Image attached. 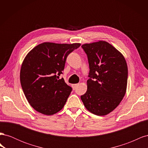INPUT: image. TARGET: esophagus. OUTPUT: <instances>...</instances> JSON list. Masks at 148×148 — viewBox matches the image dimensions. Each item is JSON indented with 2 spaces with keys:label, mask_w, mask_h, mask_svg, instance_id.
I'll return each mask as SVG.
<instances>
[{
  "label": "esophagus",
  "mask_w": 148,
  "mask_h": 148,
  "mask_svg": "<svg viewBox=\"0 0 148 148\" xmlns=\"http://www.w3.org/2000/svg\"><path fill=\"white\" fill-rule=\"evenodd\" d=\"M78 85V84H72L73 89H76V88L77 87Z\"/></svg>",
  "instance_id": "1"
}]
</instances>
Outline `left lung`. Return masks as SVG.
I'll use <instances>...</instances> for the list:
<instances>
[{"instance_id": "8db88e82", "label": "left lung", "mask_w": 148, "mask_h": 148, "mask_svg": "<svg viewBox=\"0 0 148 148\" xmlns=\"http://www.w3.org/2000/svg\"><path fill=\"white\" fill-rule=\"evenodd\" d=\"M82 47L88 57L89 78L81 99L91 113L106 115L119 105L126 92V60L117 49L104 41L84 44Z\"/></svg>"}]
</instances>
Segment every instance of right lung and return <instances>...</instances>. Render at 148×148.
<instances>
[{
	"mask_svg": "<svg viewBox=\"0 0 148 148\" xmlns=\"http://www.w3.org/2000/svg\"><path fill=\"white\" fill-rule=\"evenodd\" d=\"M81 44L44 42L34 47L25 58L20 83L26 99L38 112L51 115L59 112L72 88L59 79L66 57Z\"/></svg>",
	"mask_w": 148,
	"mask_h": 148,
	"instance_id": "1",
	"label": "right lung"
}]
</instances>
